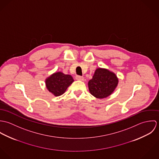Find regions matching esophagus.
I'll use <instances>...</instances> for the list:
<instances>
[{"instance_id":"34e87169","label":"esophagus","mask_w":159,"mask_h":159,"mask_svg":"<svg viewBox=\"0 0 159 159\" xmlns=\"http://www.w3.org/2000/svg\"><path fill=\"white\" fill-rule=\"evenodd\" d=\"M76 79L78 80H81V81H83L84 80V77L82 76H80V75H76Z\"/></svg>"}]
</instances>
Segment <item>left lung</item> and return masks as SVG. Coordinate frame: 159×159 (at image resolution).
<instances>
[{
	"instance_id": "8db88e82",
	"label": "left lung",
	"mask_w": 159,
	"mask_h": 159,
	"mask_svg": "<svg viewBox=\"0 0 159 159\" xmlns=\"http://www.w3.org/2000/svg\"><path fill=\"white\" fill-rule=\"evenodd\" d=\"M118 83V79L113 72L103 68L95 70L92 79L89 81V89L96 98H106L113 92Z\"/></svg>"
}]
</instances>
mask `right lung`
Listing matches in <instances>:
<instances>
[{"mask_svg": "<svg viewBox=\"0 0 159 159\" xmlns=\"http://www.w3.org/2000/svg\"><path fill=\"white\" fill-rule=\"evenodd\" d=\"M73 81L71 75L57 72L52 75L46 80V84L48 91L56 96H59L66 92Z\"/></svg>", "mask_w": 159, "mask_h": 159, "instance_id": "1", "label": "right lung"}]
</instances>
